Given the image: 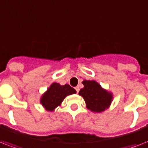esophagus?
<instances>
[{"instance_id": "1", "label": "esophagus", "mask_w": 148, "mask_h": 148, "mask_svg": "<svg viewBox=\"0 0 148 148\" xmlns=\"http://www.w3.org/2000/svg\"><path fill=\"white\" fill-rule=\"evenodd\" d=\"M75 90H76L77 93H78L79 92V88H78V87H76V88H75Z\"/></svg>"}]
</instances>
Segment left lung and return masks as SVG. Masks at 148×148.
<instances>
[{"label":"left lung","instance_id":"8db88e82","mask_svg":"<svg viewBox=\"0 0 148 148\" xmlns=\"http://www.w3.org/2000/svg\"><path fill=\"white\" fill-rule=\"evenodd\" d=\"M79 95L84 97L87 108L95 112H101L108 108L112 101V95L102 89L95 81H84Z\"/></svg>","mask_w":148,"mask_h":148}]
</instances>
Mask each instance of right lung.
<instances>
[{
    "instance_id": "right-lung-1",
    "label": "right lung",
    "mask_w": 148,
    "mask_h": 148,
    "mask_svg": "<svg viewBox=\"0 0 148 148\" xmlns=\"http://www.w3.org/2000/svg\"><path fill=\"white\" fill-rule=\"evenodd\" d=\"M75 93L76 90L68 84L61 86L58 83H53L43 95L40 102L46 110L52 111L60 105L67 95Z\"/></svg>"
}]
</instances>
